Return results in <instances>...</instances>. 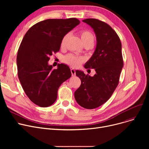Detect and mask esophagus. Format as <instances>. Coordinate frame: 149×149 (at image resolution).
Instances as JSON below:
<instances>
[{"instance_id": "esophagus-1", "label": "esophagus", "mask_w": 149, "mask_h": 149, "mask_svg": "<svg viewBox=\"0 0 149 149\" xmlns=\"http://www.w3.org/2000/svg\"><path fill=\"white\" fill-rule=\"evenodd\" d=\"M70 72H71L72 77L75 76V70L74 69H70Z\"/></svg>"}]
</instances>
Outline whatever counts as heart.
<instances>
[{"label": "heart", "mask_w": 149, "mask_h": 149, "mask_svg": "<svg viewBox=\"0 0 149 149\" xmlns=\"http://www.w3.org/2000/svg\"><path fill=\"white\" fill-rule=\"evenodd\" d=\"M80 35L81 38V40L84 45L88 44H93V43H94V36H93V34L88 29L81 30L80 32ZM69 36V34H66L63 37L61 41V47H63L65 45ZM63 60L65 63L68 64V65L74 68H77L79 67L84 61V58L81 57L74 56L72 54H68L63 57Z\"/></svg>", "instance_id": "1"}]
</instances>
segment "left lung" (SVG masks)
<instances>
[{
	"label": "left lung",
	"instance_id": "8db88e82",
	"mask_svg": "<svg viewBox=\"0 0 149 149\" xmlns=\"http://www.w3.org/2000/svg\"><path fill=\"white\" fill-rule=\"evenodd\" d=\"M93 29L97 36V47L86 69H95L93 77L76 70L81 85L75 93L80 106L88 109L97 108L111 98L119 83L123 67L121 43L115 31L107 23L95 19L83 20Z\"/></svg>",
	"mask_w": 149,
	"mask_h": 149
}]
</instances>
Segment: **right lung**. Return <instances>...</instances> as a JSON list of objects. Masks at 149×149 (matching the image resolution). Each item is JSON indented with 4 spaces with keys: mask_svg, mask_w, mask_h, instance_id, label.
Masks as SVG:
<instances>
[{
    "mask_svg": "<svg viewBox=\"0 0 149 149\" xmlns=\"http://www.w3.org/2000/svg\"><path fill=\"white\" fill-rule=\"evenodd\" d=\"M80 23L76 18L47 19L31 26L23 37L17 52V74L23 91L35 104L52 105L60 86L71 77L67 65L58 64L52 69L48 61L59 51L63 37Z\"/></svg>",
    "mask_w": 149,
    "mask_h": 149,
    "instance_id": "1",
    "label": "right lung"
}]
</instances>
